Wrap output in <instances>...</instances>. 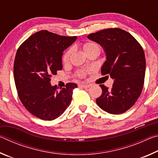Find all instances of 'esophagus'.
Segmentation results:
<instances>
[{
    "label": "esophagus",
    "mask_w": 158,
    "mask_h": 158,
    "mask_svg": "<svg viewBox=\"0 0 158 158\" xmlns=\"http://www.w3.org/2000/svg\"><path fill=\"white\" fill-rule=\"evenodd\" d=\"M79 86H81L82 88H84V89H87V88H89L90 86V84H79Z\"/></svg>",
    "instance_id": "obj_1"
}]
</instances>
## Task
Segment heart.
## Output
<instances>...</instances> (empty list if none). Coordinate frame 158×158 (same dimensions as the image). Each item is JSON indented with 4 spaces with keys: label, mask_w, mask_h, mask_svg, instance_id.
Instances as JSON below:
<instances>
[{
    "label": "heart",
    "mask_w": 158,
    "mask_h": 158,
    "mask_svg": "<svg viewBox=\"0 0 158 158\" xmlns=\"http://www.w3.org/2000/svg\"><path fill=\"white\" fill-rule=\"evenodd\" d=\"M95 48H98L99 49V46L97 44L95 43V42H87V43H85L84 46V49L85 52L92 49H95ZM72 52H73V49H69L65 53V54L63 55V62L65 63L68 62L69 59V56H70ZM87 73H88V70L84 69V70L79 72L78 74H77V75H78L79 77H84Z\"/></svg>",
    "instance_id": "heart-1"
}]
</instances>
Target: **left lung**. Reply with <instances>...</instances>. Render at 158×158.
I'll use <instances>...</instances> for the list:
<instances>
[{
  "label": "left lung",
  "instance_id": "obj_1",
  "mask_svg": "<svg viewBox=\"0 0 158 158\" xmlns=\"http://www.w3.org/2000/svg\"><path fill=\"white\" fill-rule=\"evenodd\" d=\"M105 53L106 60L101 73L114 80L111 89L101 84L102 93L96 103L109 114L124 113L135 105L142 91L146 58L140 44L128 32L108 28L88 35Z\"/></svg>",
  "mask_w": 158,
  "mask_h": 158
}]
</instances>
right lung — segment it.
I'll return each mask as SVG.
<instances>
[{
	"label": "right lung",
	"mask_w": 158,
	"mask_h": 158,
	"mask_svg": "<svg viewBox=\"0 0 158 158\" xmlns=\"http://www.w3.org/2000/svg\"><path fill=\"white\" fill-rule=\"evenodd\" d=\"M77 38L40 31L19 47L14 63L16 88L23 106L35 116L53 121L70 105L77 84L68 83L58 90L57 85H52L50 81L63 68L64 50Z\"/></svg>",
	"instance_id": "add662e5"
}]
</instances>
